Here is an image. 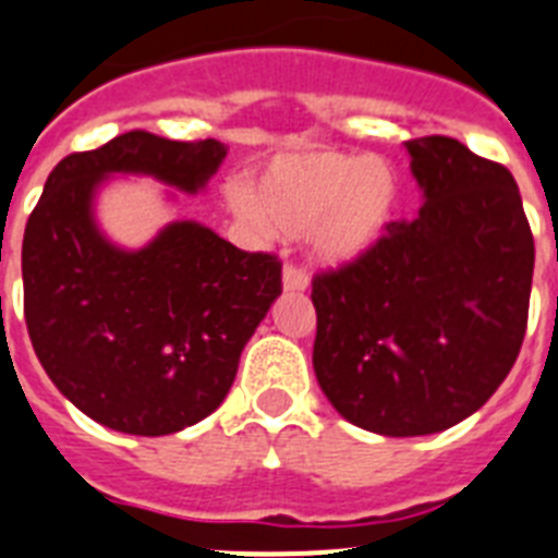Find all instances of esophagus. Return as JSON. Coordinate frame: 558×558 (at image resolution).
Instances as JSON below:
<instances>
[{
	"label": "esophagus",
	"mask_w": 558,
	"mask_h": 558,
	"mask_svg": "<svg viewBox=\"0 0 558 558\" xmlns=\"http://www.w3.org/2000/svg\"><path fill=\"white\" fill-rule=\"evenodd\" d=\"M282 290L284 293H304V290H307V274L293 268V265H288V268L282 270Z\"/></svg>",
	"instance_id": "obj_1"
}]
</instances>
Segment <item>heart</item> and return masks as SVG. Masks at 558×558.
<instances>
[{
	"label": "heart",
	"mask_w": 558,
	"mask_h": 558,
	"mask_svg": "<svg viewBox=\"0 0 558 558\" xmlns=\"http://www.w3.org/2000/svg\"><path fill=\"white\" fill-rule=\"evenodd\" d=\"M403 174L387 157L338 149L276 155L256 178L254 197L233 192L231 206L284 236L311 231V254L325 268H350L375 254L401 222Z\"/></svg>",
	"instance_id": "heart-1"
}]
</instances>
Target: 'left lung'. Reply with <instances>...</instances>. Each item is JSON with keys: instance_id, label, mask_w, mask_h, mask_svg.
Returning a JSON list of instances; mask_svg holds the SVG:
<instances>
[{"instance_id": "left-lung-1", "label": "left lung", "mask_w": 558, "mask_h": 558, "mask_svg": "<svg viewBox=\"0 0 558 558\" xmlns=\"http://www.w3.org/2000/svg\"><path fill=\"white\" fill-rule=\"evenodd\" d=\"M423 192L359 265L313 279V369L338 415L384 437L446 432L511 373L533 236L506 166L454 137L403 143Z\"/></svg>"}]
</instances>
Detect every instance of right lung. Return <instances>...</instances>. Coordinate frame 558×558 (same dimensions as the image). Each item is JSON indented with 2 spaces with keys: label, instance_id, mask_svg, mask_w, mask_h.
Here are the masks:
<instances>
[{
  "label": "right lung",
  "instance_id": "1",
  "mask_svg": "<svg viewBox=\"0 0 558 558\" xmlns=\"http://www.w3.org/2000/svg\"><path fill=\"white\" fill-rule=\"evenodd\" d=\"M226 155L211 137L123 132L66 155L33 208L22 242L33 350L56 389L101 426L160 437L211 415L282 293L276 256L245 254L197 220L166 222L141 247L118 245L98 222L109 180L151 178L194 197Z\"/></svg>",
  "mask_w": 558,
  "mask_h": 558
}]
</instances>
